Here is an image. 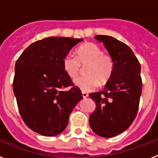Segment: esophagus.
<instances>
[{"label": "esophagus", "instance_id": "1", "mask_svg": "<svg viewBox=\"0 0 158 158\" xmlns=\"http://www.w3.org/2000/svg\"><path fill=\"white\" fill-rule=\"evenodd\" d=\"M82 96H83L84 98H86L89 97V94H87V93H85V92H82Z\"/></svg>", "mask_w": 158, "mask_h": 158}]
</instances>
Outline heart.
Here are the masks:
<instances>
[{
  "label": "heart",
  "mask_w": 158,
  "mask_h": 158,
  "mask_svg": "<svg viewBox=\"0 0 158 158\" xmlns=\"http://www.w3.org/2000/svg\"><path fill=\"white\" fill-rule=\"evenodd\" d=\"M76 57L67 55L62 61L64 73L70 79L79 76L82 67H85L86 76L75 80L74 84L84 92L93 91L99 85L106 84L110 81L114 73L115 64L112 58L98 45L93 43H86L77 48Z\"/></svg>",
  "instance_id": "b5f03b06"
}]
</instances>
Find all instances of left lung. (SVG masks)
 Instances as JSON below:
<instances>
[{
  "instance_id": "left-lung-1",
  "label": "left lung",
  "mask_w": 158,
  "mask_h": 158,
  "mask_svg": "<svg viewBox=\"0 0 158 158\" xmlns=\"http://www.w3.org/2000/svg\"><path fill=\"white\" fill-rule=\"evenodd\" d=\"M95 38L103 43L115 68L103 90L89 94L96 104L89 125L98 135L110 138L127 130L136 117L142 93L141 66L124 43L110 36L98 35Z\"/></svg>"
}]
</instances>
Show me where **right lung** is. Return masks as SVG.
Returning <instances> with one entry per match:
<instances>
[{
	"label": "right lung",
	"mask_w": 158,
	"mask_h": 158,
	"mask_svg": "<svg viewBox=\"0 0 158 158\" xmlns=\"http://www.w3.org/2000/svg\"><path fill=\"white\" fill-rule=\"evenodd\" d=\"M82 38L49 37L28 46L15 67L13 90L26 125L43 136L64 131L82 99L81 91L64 73L62 61ZM72 86L69 90H64Z\"/></svg>",
	"instance_id": "right-lung-1"
}]
</instances>
